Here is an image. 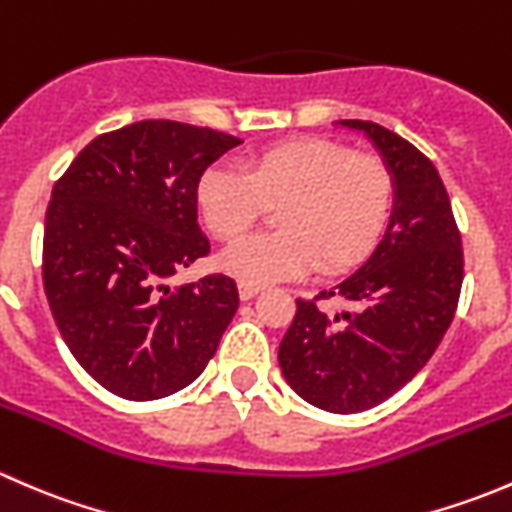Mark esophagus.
I'll return each mask as SVG.
<instances>
[{
  "mask_svg": "<svg viewBox=\"0 0 512 512\" xmlns=\"http://www.w3.org/2000/svg\"><path fill=\"white\" fill-rule=\"evenodd\" d=\"M260 292V287H255V285H245V282H240V299H252L255 297V294Z\"/></svg>",
  "mask_w": 512,
  "mask_h": 512,
  "instance_id": "1",
  "label": "esophagus"
}]
</instances>
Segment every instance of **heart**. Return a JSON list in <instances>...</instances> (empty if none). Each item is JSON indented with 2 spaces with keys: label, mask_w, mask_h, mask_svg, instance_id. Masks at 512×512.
I'll list each match as a JSON object with an SVG mask.
<instances>
[{
  "label": "heart",
  "mask_w": 512,
  "mask_h": 512,
  "mask_svg": "<svg viewBox=\"0 0 512 512\" xmlns=\"http://www.w3.org/2000/svg\"><path fill=\"white\" fill-rule=\"evenodd\" d=\"M396 183L389 165L327 138L277 143L250 158L245 170L213 165L198 183L210 232L235 240L270 205L280 230L237 240L220 265L245 285L289 280L317 262L337 272L364 260L391 218Z\"/></svg>",
  "instance_id": "heart-1"
}]
</instances>
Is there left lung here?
<instances>
[{"label": "left lung", "mask_w": 512, "mask_h": 512, "mask_svg": "<svg viewBox=\"0 0 512 512\" xmlns=\"http://www.w3.org/2000/svg\"><path fill=\"white\" fill-rule=\"evenodd\" d=\"M339 123L366 133L389 165L394 210L359 270L314 299H297L280 366L312 406L359 414L409 384L438 349L461 297L463 247L436 165L379 123ZM332 298L353 309L327 313L323 302Z\"/></svg>", "instance_id": "1"}]
</instances>
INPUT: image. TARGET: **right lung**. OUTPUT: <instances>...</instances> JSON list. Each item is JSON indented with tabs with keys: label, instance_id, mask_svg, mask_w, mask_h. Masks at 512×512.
Returning <instances> with one entry per match:
<instances>
[{
	"label": "right lung",
	"instance_id": "add662e5",
	"mask_svg": "<svg viewBox=\"0 0 512 512\" xmlns=\"http://www.w3.org/2000/svg\"><path fill=\"white\" fill-rule=\"evenodd\" d=\"M240 138L138 121L94 138L51 190L44 292L74 359L111 394L153 401L198 379L237 312L232 277L165 282L210 252L198 183Z\"/></svg>",
	"mask_w": 512,
	"mask_h": 512
}]
</instances>
